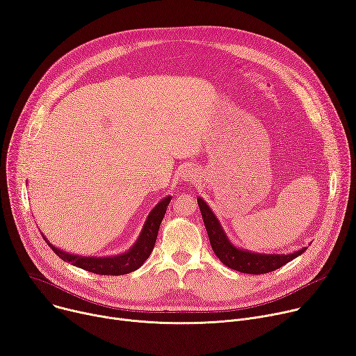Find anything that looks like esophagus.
<instances>
[{
	"label": "esophagus",
	"mask_w": 356,
	"mask_h": 356,
	"mask_svg": "<svg viewBox=\"0 0 356 356\" xmlns=\"http://www.w3.org/2000/svg\"><path fill=\"white\" fill-rule=\"evenodd\" d=\"M179 177H181V179H182V181L189 182V184H195V182H198V174H197V171H194V170H189V168L182 170Z\"/></svg>",
	"instance_id": "obj_1"
}]
</instances>
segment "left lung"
Here are the masks:
<instances>
[{
    "label": "left lung",
    "instance_id": "8db88e82",
    "mask_svg": "<svg viewBox=\"0 0 356 356\" xmlns=\"http://www.w3.org/2000/svg\"><path fill=\"white\" fill-rule=\"evenodd\" d=\"M197 200L209 236L211 247L215 255L220 258V261L231 269L259 275V273H268L281 268L282 265L288 264L289 261L295 259L307 251V248H300L292 254H261L235 247L209 205L201 197H198Z\"/></svg>",
    "mask_w": 356,
    "mask_h": 356
}]
</instances>
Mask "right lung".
<instances>
[{
    "instance_id": "1",
    "label": "right lung",
    "mask_w": 356,
    "mask_h": 356,
    "mask_svg": "<svg viewBox=\"0 0 356 356\" xmlns=\"http://www.w3.org/2000/svg\"><path fill=\"white\" fill-rule=\"evenodd\" d=\"M171 200H172L171 195L163 197L152 208V211L147 216V221L138 238H136L135 243L124 254H118L114 257L76 255V254H70L67 251H63L58 247H54L51 242H48L44 234H42V238L48 243V247H51V250L56 252L63 261L70 262L74 266L86 269L92 273H98V275H125V273H129L143 266V264L151 255L156 241L161 221L163 220V216H165V212Z\"/></svg>"
}]
</instances>
